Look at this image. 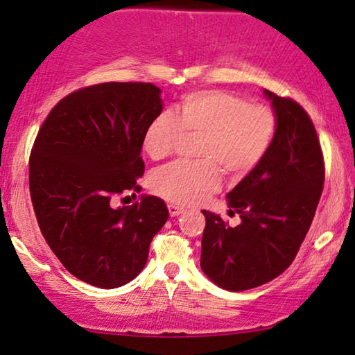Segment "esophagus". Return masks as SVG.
Here are the masks:
<instances>
[{
	"label": "esophagus",
	"instance_id": "1",
	"mask_svg": "<svg viewBox=\"0 0 355 355\" xmlns=\"http://www.w3.org/2000/svg\"><path fill=\"white\" fill-rule=\"evenodd\" d=\"M183 207H178V205L175 204H168V214H171V216H178L183 214Z\"/></svg>",
	"mask_w": 355,
	"mask_h": 355
}]
</instances>
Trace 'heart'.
Segmentation results:
<instances>
[{"instance_id":"1","label":"heart","mask_w":355,"mask_h":355,"mask_svg":"<svg viewBox=\"0 0 355 355\" xmlns=\"http://www.w3.org/2000/svg\"><path fill=\"white\" fill-rule=\"evenodd\" d=\"M277 118L266 105L248 103L226 91L183 95L175 111L157 113L144 130L141 145L153 159L175 150L183 132L202 134L200 161H177L151 175V188L180 205L199 204L220 188V168L231 177H245L263 161L272 145Z\"/></svg>"}]
</instances>
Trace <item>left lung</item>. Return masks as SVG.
I'll list each match as a JSON object with an SVG mask.
<instances>
[{"mask_svg": "<svg viewBox=\"0 0 355 355\" xmlns=\"http://www.w3.org/2000/svg\"><path fill=\"white\" fill-rule=\"evenodd\" d=\"M263 94L271 100L277 130L263 161L226 194L228 214H239L241 223L228 226L202 210L200 268L230 292L260 287L292 264L324 189V156L308 113L292 98Z\"/></svg>", "mask_w": 355, "mask_h": 355, "instance_id": "left-lung-1", "label": "left lung"}]
</instances>
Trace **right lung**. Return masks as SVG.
<instances>
[{
    "label": "right lung",
    "mask_w": 355,
    "mask_h": 355,
    "mask_svg": "<svg viewBox=\"0 0 355 355\" xmlns=\"http://www.w3.org/2000/svg\"><path fill=\"white\" fill-rule=\"evenodd\" d=\"M161 111L155 84H95L62 98L35 140L30 196L40 230L67 271L94 287L116 288L139 276L168 218L156 196L127 207L113 202L141 189V139Z\"/></svg>",
    "instance_id": "add662e5"
}]
</instances>
